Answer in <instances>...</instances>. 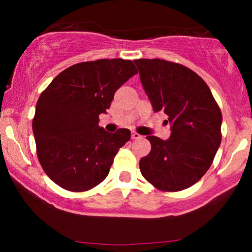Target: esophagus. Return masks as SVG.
Returning <instances> with one entry per match:
<instances>
[{"mask_svg": "<svg viewBox=\"0 0 252 252\" xmlns=\"http://www.w3.org/2000/svg\"><path fill=\"white\" fill-rule=\"evenodd\" d=\"M131 138H132V140H141V138H142V136L138 134V132L132 131L131 132Z\"/></svg>", "mask_w": 252, "mask_h": 252, "instance_id": "obj_1", "label": "esophagus"}]
</instances>
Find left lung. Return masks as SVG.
Instances as JSON below:
<instances>
[{
	"label": "left lung",
	"mask_w": 252,
	"mask_h": 252,
	"mask_svg": "<svg viewBox=\"0 0 252 252\" xmlns=\"http://www.w3.org/2000/svg\"><path fill=\"white\" fill-rule=\"evenodd\" d=\"M141 83L155 112L168 116V140L147 136L152 150L140 160L147 181L163 192L193 186L213 162L221 142V111L207 84L181 63L137 59Z\"/></svg>",
	"instance_id": "left-lung-1"
}]
</instances>
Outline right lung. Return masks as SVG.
Returning <instances> with one entry per match:
<instances>
[{
  "mask_svg": "<svg viewBox=\"0 0 252 252\" xmlns=\"http://www.w3.org/2000/svg\"><path fill=\"white\" fill-rule=\"evenodd\" d=\"M136 73L131 60L79 63L58 74L40 94L32 126L37 158L52 181L84 192L108 176L118 149L130 140V130L105 131L98 116Z\"/></svg>",
  "mask_w": 252,
  "mask_h": 252,
  "instance_id": "right-lung-1",
  "label": "right lung"
}]
</instances>
